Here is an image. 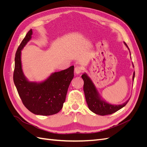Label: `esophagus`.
Listing matches in <instances>:
<instances>
[{
  "label": "esophagus",
  "mask_w": 147,
  "mask_h": 147,
  "mask_svg": "<svg viewBox=\"0 0 147 147\" xmlns=\"http://www.w3.org/2000/svg\"><path fill=\"white\" fill-rule=\"evenodd\" d=\"M83 70V68L81 67H75L74 69V72L75 74L78 75V74H80L81 72H82Z\"/></svg>",
  "instance_id": "34e87169"
}]
</instances>
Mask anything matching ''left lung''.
<instances>
[{"instance_id": "obj_1", "label": "left lung", "mask_w": 147, "mask_h": 147, "mask_svg": "<svg viewBox=\"0 0 147 147\" xmlns=\"http://www.w3.org/2000/svg\"><path fill=\"white\" fill-rule=\"evenodd\" d=\"M124 43L127 48L129 51H130L129 48H128L126 43L125 42H124ZM133 67H134V65H133ZM134 77L135 72H134L132 76L133 81H134ZM82 78L84 81L83 91L84 92V96H85V99L88 108L91 112L97 115L104 116V115H106L112 114L117 112L119 109H122L123 107L127 104L129 100V99L124 103L119 105H113L109 104L102 98L98 91L96 89L94 84L93 83L91 79L88 77V75L86 73H84L82 75Z\"/></svg>"}]
</instances>
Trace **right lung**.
<instances>
[{
    "mask_svg": "<svg viewBox=\"0 0 147 147\" xmlns=\"http://www.w3.org/2000/svg\"><path fill=\"white\" fill-rule=\"evenodd\" d=\"M30 29L18 48L15 58L13 81L20 98L30 112L39 115H54L63 107L67 92L74 78V66L60 72L52 73L41 82H30L22 69L21 50L32 38Z\"/></svg>",
    "mask_w": 147,
    "mask_h": 147,
    "instance_id": "add662e5",
    "label": "right lung"
}]
</instances>
